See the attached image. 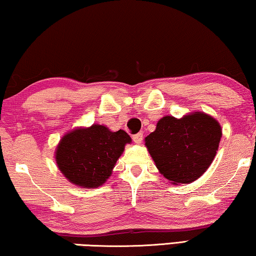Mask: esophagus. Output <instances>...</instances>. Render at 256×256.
<instances>
[{"label":"esophagus","mask_w":256,"mask_h":256,"mask_svg":"<svg viewBox=\"0 0 256 256\" xmlns=\"http://www.w3.org/2000/svg\"><path fill=\"white\" fill-rule=\"evenodd\" d=\"M143 140V134L142 132H138V134L132 135V141H134L135 143H141Z\"/></svg>","instance_id":"esophagus-1"}]
</instances>
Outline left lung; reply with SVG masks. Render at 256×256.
Segmentation results:
<instances>
[{"mask_svg":"<svg viewBox=\"0 0 256 256\" xmlns=\"http://www.w3.org/2000/svg\"><path fill=\"white\" fill-rule=\"evenodd\" d=\"M220 138L218 121L204 113H192L180 120L160 118L156 130L146 138V146L168 180L188 184L211 166Z\"/></svg>","mask_w":256,"mask_h":256,"instance_id":"obj_1","label":"left lung"}]
</instances>
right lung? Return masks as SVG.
Listing matches in <instances>:
<instances>
[{
	"label": "right lung",
	"mask_w": 256,
	"mask_h": 256,
	"mask_svg": "<svg viewBox=\"0 0 256 256\" xmlns=\"http://www.w3.org/2000/svg\"><path fill=\"white\" fill-rule=\"evenodd\" d=\"M132 138L124 130L110 132L100 124L76 129L59 143L56 160L62 174L76 185H102Z\"/></svg>",
	"instance_id": "add662e5"
}]
</instances>
